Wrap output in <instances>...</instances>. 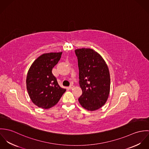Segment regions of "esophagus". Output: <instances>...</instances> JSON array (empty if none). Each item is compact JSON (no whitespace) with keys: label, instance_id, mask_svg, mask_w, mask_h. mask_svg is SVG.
Masks as SVG:
<instances>
[{"label":"esophagus","instance_id":"34e87169","mask_svg":"<svg viewBox=\"0 0 149 149\" xmlns=\"http://www.w3.org/2000/svg\"><path fill=\"white\" fill-rule=\"evenodd\" d=\"M74 88V86L73 85H70L69 87H68V88L69 89H72V88Z\"/></svg>","mask_w":149,"mask_h":149}]
</instances>
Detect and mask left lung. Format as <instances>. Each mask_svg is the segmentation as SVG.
Instances as JSON below:
<instances>
[{
  "mask_svg": "<svg viewBox=\"0 0 149 149\" xmlns=\"http://www.w3.org/2000/svg\"><path fill=\"white\" fill-rule=\"evenodd\" d=\"M79 69V84L82 89L79 98L81 106L95 111L106 103L110 91L109 72L105 61L89 48L75 50Z\"/></svg>",
  "mask_w": 149,
  "mask_h": 149,
  "instance_id": "obj_1",
  "label": "left lung"
}]
</instances>
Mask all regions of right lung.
Instances as JSON below:
<instances>
[{
  "label": "right lung",
  "mask_w": 149,
  "mask_h": 149,
  "mask_svg": "<svg viewBox=\"0 0 149 149\" xmlns=\"http://www.w3.org/2000/svg\"><path fill=\"white\" fill-rule=\"evenodd\" d=\"M62 52L43 54L28 71L27 90L32 102L38 107L48 109L55 106L66 91L58 85L52 72Z\"/></svg>",
  "instance_id": "right-lung-1"
}]
</instances>
